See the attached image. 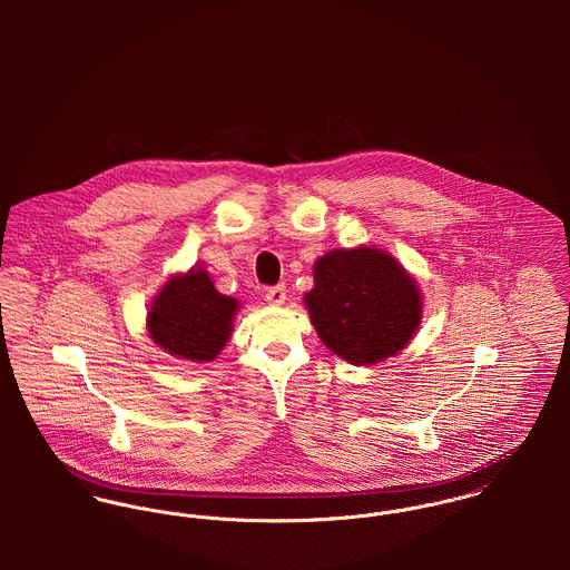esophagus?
Instances as JSON below:
<instances>
[{
	"label": "esophagus",
	"mask_w": 570,
	"mask_h": 570,
	"mask_svg": "<svg viewBox=\"0 0 570 570\" xmlns=\"http://www.w3.org/2000/svg\"><path fill=\"white\" fill-rule=\"evenodd\" d=\"M285 298H287L285 285H276V287H269V289L265 292V301H267L269 305H283Z\"/></svg>",
	"instance_id": "esophagus-1"
}]
</instances>
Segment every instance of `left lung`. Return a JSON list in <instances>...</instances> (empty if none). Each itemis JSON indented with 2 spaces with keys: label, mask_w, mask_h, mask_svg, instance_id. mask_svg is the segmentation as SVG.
<instances>
[{
  "label": "left lung",
  "mask_w": 570,
  "mask_h": 570,
  "mask_svg": "<svg viewBox=\"0 0 570 570\" xmlns=\"http://www.w3.org/2000/svg\"><path fill=\"white\" fill-rule=\"evenodd\" d=\"M305 305L326 348L355 366L377 364L406 348L423 312L416 281L397 258L373 245L321 256Z\"/></svg>",
  "instance_id": "left-lung-1"
}]
</instances>
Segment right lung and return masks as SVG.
Returning <instances> with one entry per match:
<instances>
[{
	"label": "right lung",
	"instance_id": "right-lung-1",
	"mask_svg": "<svg viewBox=\"0 0 570 570\" xmlns=\"http://www.w3.org/2000/svg\"><path fill=\"white\" fill-rule=\"evenodd\" d=\"M239 301L215 289L202 267L175 274L164 283L147 314L151 340L173 357L210 362L226 346Z\"/></svg>",
	"mask_w": 570,
	"mask_h": 570
}]
</instances>
